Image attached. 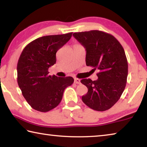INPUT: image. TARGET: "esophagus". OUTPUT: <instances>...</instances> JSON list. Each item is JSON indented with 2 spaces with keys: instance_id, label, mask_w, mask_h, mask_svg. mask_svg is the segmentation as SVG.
<instances>
[{
  "instance_id": "34e87169",
  "label": "esophagus",
  "mask_w": 147,
  "mask_h": 147,
  "mask_svg": "<svg viewBox=\"0 0 147 147\" xmlns=\"http://www.w3.org/2000/svg\"><path fill=\"white\" fill-rule=\"evenodd\" d=\"M74 83L77 84H80V80L78 78H74Z\"/></svg>"
}]
</instances>
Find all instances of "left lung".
<instances>
[{"mask_svg":"<svg viewBox=\"0 0 147 147\" xmlns=\"http://www.w3.org/2000/svg\"><path fill=\"white\" fill-rule=\"evenodd\" d=\"M73 36L85 47L86 65L100 71L96 80H81L88 89L82 100L94 110L109 109L119 100L126 87L128 61L123 47L112 35L99 30L75 32Z\"/></svg>","mask_w":147,"mask_h":147,"instance_id":"8db88e82","label":"left lung"}]
</instances>
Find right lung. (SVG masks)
<instances>
[{"instance_id": "right-lung-1", "label": "right lung", "mask_w": 147, "mask_h": 147, "mask_svg": "<svg viewBox=\"0 0 147 147\" xmlns=\"http://www.w3.org/2000/svg\"><path fill=\"white\" fill-rule=\"evenodd\" d=\"M73 32L43 36L24 47L17 63V83L24 98L37 111L47 112L58 105L65 89L74 82L71 76L49 75L56 54L71 39Z\"/></svg>"}]
</instances>
